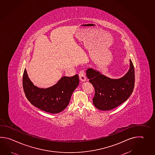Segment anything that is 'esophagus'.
<instances>
[{
    "instance_id": "34e87169",
    "label": "esophagus",
    "mask_w": 155,
    "mask_h": 155,
    "mask_svg": "<svg viewBox=\"0 0 155 155\" xmlns=\"http://www.w3.org/2000/svg\"><path fill=\"white\" fill-rule=\"evenodd\" d=\"M79 79L82 82H84L86 81V76L84 70H81L79 73Z\"/></svg>"
}]
</instances>
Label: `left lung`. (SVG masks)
Returning a JSON list of instances; mask_svg holds the SVG:
<instances>
[{
    "label": "left lung",
    "instance_id": "obj_1",
    "mask_svg": "<svg viewBox=\"0 0 155 155\" xmlns=\"http://www.w3.org/2000/svg\"><path fill=\"white\" fill-rule=\"evenodd\" d=\"M89 82L94 88L93 103L101 110H110L126 101L132 94L135 85V70L130 60V68L119 79H111L89 68L86 71Z\"/></svg>",
    "mask_w": 155,
    "mask_h": 155
}]
</instances>
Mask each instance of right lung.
I'll return each instance as SVG.
<instances>
[{"mask_svg": "<svg viewBox=\"0 0 155 155\" xmlns=\"http://www.w3.org/2000/svg\"><path fill=\"white\" fill-rule=\"evenodd\" d=\"M79 82L78 74L71 77L64 76L53 86L40 88L29 79L26 69L22 77L24 91L28 101L38 109L52 114L60 113L68 106Z\"/></svg>", "mask_w": 155, "mask_h": 155, "instance_id": "right-lung-1", "label": "right lung"}]
</instances>
